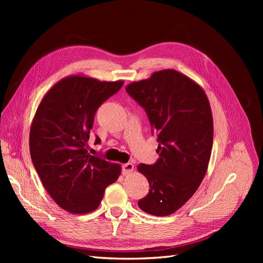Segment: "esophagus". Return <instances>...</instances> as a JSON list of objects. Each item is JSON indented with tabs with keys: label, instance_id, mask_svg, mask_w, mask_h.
<instances>
[{
	"label": "esophagus",
	"instance_id": "obj_1",
	"mask_svg": "<svg viewBox=\"0 0 263 263\" xmlns=\"http://www.w3.org/2000/svg\"><path fill=\"white\" fill-rule=\"evenodd\" d=\"M134 171V165L132 163H126L123 164L122 166V174L123 175H129Z\"/></svg>",
	"mask_w": 263,
	"mask_h": 263
}]
</instances>
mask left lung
Returning a JSON list of instances; mask_svg holds the SVG:
<instances>
[{
	"label": "left lung",
	"mask_w": 263,
	"mask_h": 263,
	"mask_svg": "<svg viewBox=\"0 0 263 263\" xmlns=\"http://www.w3.org/2000/svg\"><path fill=\"white\" fill-rule=\"evenodd\" d=\"M126 90L145 108L159 143L157 163L137 166L149 182V193L137 203L148 214L171 215L195 194L208 170L213 144L208 97L174 69L132 82Z\"/></svg>",
	"instance_id": "left-lung-1"
}]
</instances>
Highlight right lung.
Listing matches in <instances>:
<instances>
[{
	"label": "right lung",
	"instance_id": "right-lung-1",
	"mask_svg": "<svg viewBox=\"0 0 263 263\" xmlns=\"http://www.w3.org/2000/svg\"><path fill=\"white\" fill-rule=\"evenodd\" d=\"M122 85V80L69 76L37 107L30 130L31 158L49 195L69 213L95 211L106 186L121 174L119 164L90 156L88 141L97 109Z\"/></svg>",
	"mask_w": 263,
	"mask_h": 263
}]
</instances>
